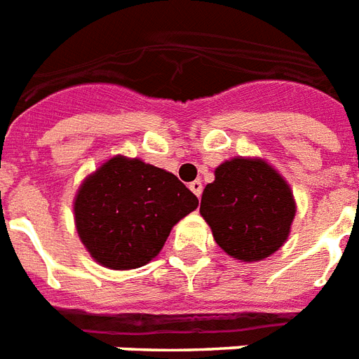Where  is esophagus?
<instances>
[{"instance_id":"obj_1","label":"esophagus","mask_w":359,"mask_h":359,"mask_svg":"<svg viewBox=\"0 0 359 359\" xmlns=\"http://www.w3.org/2000/svg\"><path fill=\"white\" fill-rule=\"evenodd\" d=\"M189 187H191V191H193V193L196 194L198 198L202 196L203 185H202V182H200V180H196V182H193V183H191V185H189Z\"/></svg>"}]
</instances>
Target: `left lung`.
<instances>
[{"instance_id": "1", "label": "left lung", "mask_w": 359, "mask_h": 359, "mask_svg": "<svg viewBox=\"0 0 359 359\" xmlns=\"http://www.w3.org/2000/svg\"><path fill=\"white\" fill-rule=\"evenodd\" d=\"M200 213L217 245L243 261H261L280 248L294 219L289 185L261 159H231L203 189Z\"/></svg>"}]
</instances>
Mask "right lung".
<instances>
[{"label":"right lung","instance_id":"obj_1","mask_svg":"<svg viewBox=\"0 0 359 359\" xmlns=\"http://www.w3.org/2000/svg\"><path fill=\"white\" fill-rule=\"evenodd\" d=\"M196 205L198 198L174 174L118 156L83 183L74 211L90 256L126 271L154 259L172 226Z\"/></svg>","mask_w":359,"mask_h":359}]
</instances>
